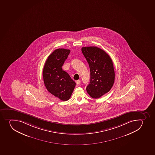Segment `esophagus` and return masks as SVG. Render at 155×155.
<instances>
[{"label": "esophagus", "instance_id": "1", "mask_svg": "<svg viewBox=\"0 0 155 155\" xmlns=\"http://www.w3.org/2000/svg\"><path fill=\"white\" fill-rule=\"evenodd\" d=\"M80 83H81V81H80V80H77V81H76V86H79L80 84Z\"/></svg>", "mask_w": 155, "mask_h": 155}]
</instances>
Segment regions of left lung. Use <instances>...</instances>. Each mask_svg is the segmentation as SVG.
Masks as SVG:
<instances>
[{
	"mask_svg": "<svg viewBox=\"0 0 155 155\" xmlns=\"http://www.w3.org/2000/svg\"><path fill=\"white\" fill-rule=\"evenodd\" d=\"M81 50L90 68L87 93L92 98H98L108 92L114 85L115 73L112 60L106 52L96 47H82Z\"/></svg>",
	"mask_w": 155,
	"mask_h": 155,
	"instance_id": "left-lung-1",
	"label": "left lung"
}]
</instances>
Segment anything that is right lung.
Wrapping results in <instances>:
<instances>
[{"instance_id":"right-lung-1","label":"right lung","mask_w":155,"mask_h":155,"mask_svg":"<svg viewBox=\"0 0 155 155\" xmlns=\"http://www.w3.org/2000/svg\"><path fill=\"white\" fill-rule=\"evenodd\" d=\"M70 53L68 49H56L48 58L43 69V80L48 91L60 100H69L76 83L62 66Z\"/></svg>"}]
</instances>
